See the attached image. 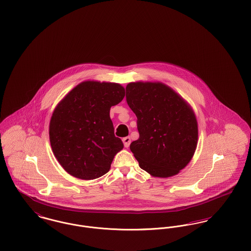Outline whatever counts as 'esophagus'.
Instances as JSON below:
<instances>
[{
  "label": "esophagus",
  "instance_id": "34e87169",
  "mask_svg": "<svg viewBox=\"0 0 251 251\" xmlns=\"http://www.w3.org/2000/svg\"><path fill=\"white\" fill-rule=\"evenodd\" d=\"M122 141H123V144H124V147L128 148L130 146V144H131V138L129 136H126V137H124L122 139Z\"/></svg>",
  "mask_w": 251,
  "mask_h": 251
}]
</instances>
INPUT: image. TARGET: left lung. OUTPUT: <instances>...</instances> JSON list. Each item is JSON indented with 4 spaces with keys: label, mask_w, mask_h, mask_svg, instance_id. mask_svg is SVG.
Segmentation results:
<instances>
[{
    "label": "left lung",
    "mask_w": 251,
    "mask_h": 251,
    "mask_svg": "<svg viewBox=\"0 0 251 251\" xmlns=\"http://www.w3.org/2000/svg\"><path fill=\"white\" fill-rule=\"evenodd\" d=\"M126 100L137 118L139 138L130 149L139 167L154 177L178 174L191 161L198 144L191 106L159 82L127 84Z\"/></svg>",
    "instance_id": "obj_1"
}]
</instances>
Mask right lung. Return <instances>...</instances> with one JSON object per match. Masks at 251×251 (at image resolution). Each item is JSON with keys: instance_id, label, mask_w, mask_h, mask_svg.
<instances>
[{"instance_id": "1", "label": "right lung", "mask_w": 251, "mask_h": 251, "mask_svg": "<svg viewBox=\"0 0 251 251\" xmlns=\"http://www.w3.org/2000/svg\"><path fill=\"white\" fill-rule=\"evenodd\" d=\"M124 96L125 89L120 84L85 81L54 109L49 129L51 150L73 177H101L123 149L121 139L114 133L110 108L120 103Z\"/></svg>"}]
</instances>
